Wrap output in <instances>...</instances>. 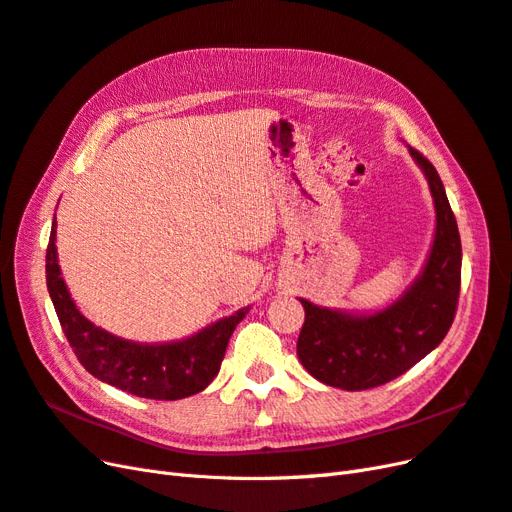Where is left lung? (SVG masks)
I'll return each mask as SVG.
<instances>
[{"label":"left lung","mask_w":512,"mask_h":512,"mask_svg":"<svg viewBox=\"0 0 512 512\" xmlns=\"http://www.w3.org/2000/svg\"><path fill=\"white\" fill-rule=\"evenodd\" d=\"M423 170L436 209V230L421 273L399 299L378 312H346L299 299L305 322L297 354L322 384L365 391L386 384L440 346L451 329L461 284V239L442 179L408 147Z\"/></svg>","instance_id":"obj_1"}]
</instances>
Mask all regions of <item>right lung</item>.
Returning <instances> with one entry per match:
<instances>
[{
	"label": "right lung",
	"instance_id": "obj_1",
	"mask_svg": "<svg viewBox=\"0 0 512 512\" xmlns=\"http://www.w3.org/2000/svg\"><path fill=\"white\" fill-rule=\"evenodd\" d=\"M57 222L46 247V288L76 359L91 376L145 399L175 401L205 391L218 376L228 339L250 312V305L232 316L177 342L141 344L123 339L87 320L70 297L57 262Z\"/></svg>",
	"mask_w": 512,
	"mask_h": 512
}]
</instances>
